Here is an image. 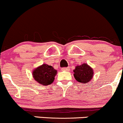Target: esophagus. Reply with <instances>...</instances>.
<instances>
[{
    "label": "esophagus",
    "instance_id": "obj_1",
    "mask_svg": "<svg viewBox=\"0 0 123 123\" xmlns=\"http://www.w3.org/2000/svg\"><path fill=\"white\" fill-rule=\"evenodd\" d=\"M69 67H65V68H62V71H69Z\"/></svg>",
    "mask_w": 123,
    "mask_h": 123
}]
</instances>
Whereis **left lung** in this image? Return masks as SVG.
I'll use <instances>...</instances> for the list:
<instances>
[{
  "instance_id": "1",
  "label": "left lung",
  "mask_w": 123,
  "mask_h": 123,
  "mask_svg": "<svg viewBox=\"0 0 123 123\" xmlns=\"http://www.w3.org/2000/svg\"><path fill=\"white\" fill-rule=\"evenodd\" d=\"M74 76L79 82L85 84L89 82L92 78L94 71L91 67L86 64L78 65L74 70Z\"/></svg>"
}]
</instances>
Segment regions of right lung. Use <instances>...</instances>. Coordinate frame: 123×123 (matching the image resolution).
Here are the masks:
<instances>
[{"label": "right lung", "instance_id": "1", "mask_svg": "<svg viewBox=\"0 0 123 123\" xmlns=\"http://www.w3.org/2000/svg\"><path fill=\"white\" fill-rule=\"evenodd\" d=\"M57 71L51 65L43 64L32 72L34 80L43 85H48L54 82Z\"/></svg>", "mask_w": 123, "mask_h": 123}]
</instances>
